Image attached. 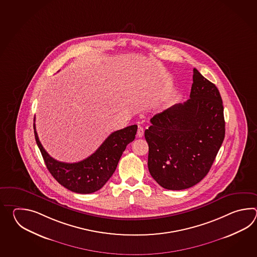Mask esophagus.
Returning <instances> with one entry per match:
<instances>
[{
  "label": "esophagus",
  "instance_id": "1",
  "mask_svg": "<svg viewBox=\"0 0 257 257\" xmlns=\"http://www.w3.org/2000/svg\"><path fill=\"white\" fill-rule=\"evenodd\" d=\"M143 134H144L143 127H142V126H139L138 132H137V136L139 137V138H142V137L143 136Z\"/></svg>",
  "mask_w": 257,
  "mask_h": 257
}]
</instances>
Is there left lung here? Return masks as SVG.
<instances>
[{"mask_svg": "<svg viewBox=\"0 0 257 257\" xmlns=\"http://www.w3.org/2000/svg\"><path fill=\"white\" fill-rule=\"evenodd\" d=\"M151 123L145 139L153 179L169 190L202 180L225 137L223 104L216 85L194 69L190 98L153 115Z\"/></svg>", "mask_w": 257, "mask_h": 257, "instance_id": "1", "label": "left lung"}]
</instances>
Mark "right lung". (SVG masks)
I'll list each match as a JSON object with an SVG mask.
<instances>
[{
    "mask_svg": "<svg viewBox=\"0 0 257 257\" xmlns=\"http://www.w3.org/2000/svg\"><path fill=\"white\" fill-rule=\"evenodd\" d=\"M137 130L138 126L132 125L115 131L88 158L78 163L68 164L55 160L45 151L39 142L34 123L36 142L49 173L61 186L79 194L97 191L109 180L126 145L134 141Z\"/></svg>",
    "mask_w": 257,
    "mask_h": 257,
    "instance_id": "right-lung-1",
    "label": "right lung"
}]
</instances>
